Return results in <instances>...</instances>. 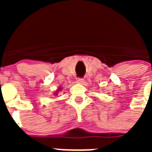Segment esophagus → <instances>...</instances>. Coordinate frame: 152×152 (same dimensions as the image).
I'll use <instances>...</instances> for the list:
<instances>
[{"label": "esophagus", "instance_id": "obj_1", "mask_svg": "<svg viewBox=\"0 0 152 152\" xmlns=\"http://www.w3.org/2000/svg\"><path fill=\"white\" fill-rule=\"evenodd\" d=\"M76 81H77V83H78V84H82V83L84 82V80H83V78H80V77H79V78L77 79Z\"/></svg>", "mask_w": 152, "mask_h": 152}]
</instances>
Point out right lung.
Instances as JSON below:
<instances>
[{
	"label": "right lung",
	"mask_w": 152,
	"mask_h": 152,
	"mask_svg": "<svg viewBox=\"0 0 152 152\" xmlns=\"http://www.w3.org/2000/svg\"><path fill=\"white\" fill-rule=\"evenodd\" d=\"M61 89H62V88H61V87H59V88H58V90H57V91H56V92H55V93H54V94H55V95H56V96H57V95H58V92H59V91H61Z\"/></svg>",
	"instance_id": "obj_1"
}]
</instances>
